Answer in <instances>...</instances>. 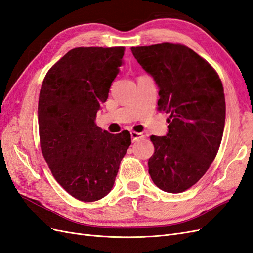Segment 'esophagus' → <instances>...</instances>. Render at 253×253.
Here are the masks:
<instances>
[{
  "label": "esophagus",
  "mask_w": 253,
  "mask_h": 253,
  "mask_svg": "<svg viewBox=\"0 0 253 253\" xmlns=\"http://www.w3.org/2000/svg\"><path fill=\"white\" fill-rule=\"evenodd\" d=\"M143 134L142 133H138V132H131V138H132V141L134 142V141H136L137 139H139V138H143Z\"/></svg>",
  "instance_id": "esophagus-1"
}]
</instances>
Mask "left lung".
<instances>
[{"label":"left lung","instance_id":"obj_1","mask_svg":"<svg viewBox=\"0 0 253 253\" xmlns=\"http://www.w3.org/2000/svg\"><path fill=\"white\" fill-rule=\"evenodd\" d=\"M159 88L158 110L170 115L166 136H151L153 182L180 193L200 180L215 158L223 138L226 103L223 84L205 59L180 44L131 48Z\"/></svg>","mask_w":253,"mask_h":253}]
</instances>
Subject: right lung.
Listing matches in <instances>:
<instances>
[{
	"label": "right lung",
	"instance_id": "obj_1",
	"mask_svg": "<svg viewBox=\"0 0 253 253\" xmlns=\"http://www.w3.org/2000/svg\"><path fill=\"white\" fill-rule=\"evenodd\" d=\"M124 55L125 47L74 48L42 83L38 105L42 154L59 185L82 202L110 193L131 144L127 131L102 132L95 122Z\"/></svg>",
	"mask_w": 253,
	"mask_h": 253
}]
</instances>
